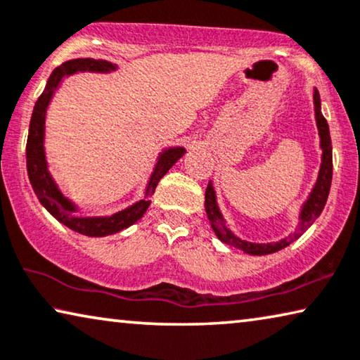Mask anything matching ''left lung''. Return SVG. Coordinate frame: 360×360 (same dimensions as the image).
<instances>
[{"label": "left lung", "instance_id": "left-lung-1", "mask_svg": "<svg viewBox=\"0 0 360 360\" xmlns=\"http://www.w3.org/2000/svg\"><path fill=\"white\" fill-rule=\"evenodd\" d=\"M314 105H315V117H316V127H319L320 139H321V149H323V158H321V167L319 174V180H316V185L314 186V191L307 202L302 207L300 212V224L295 231L288 236L283 240L273 242V243H252L247 240H242L238 238L236 233H233L231 229H229L226 224H224V219L219 212L217 202H216V195L214 188H212L211 184H207L206 195H205V206H206V214L207 219L211 221L212 231L216 232V236L221 238L224 243L232 245L242 252L248 255H269L274 252H279L288 247V245L297 240L302 233H304L307 229H309L311 224L315 222V219L321 214L323 207L326 205L328 195H330L331 188V179H333V148H331V138H330V128H328L326 118L321 115V105H320V96L319 91L314 94Z\"/></svg>", "mask_w": 360, "mask_h": 360}]
</instances>
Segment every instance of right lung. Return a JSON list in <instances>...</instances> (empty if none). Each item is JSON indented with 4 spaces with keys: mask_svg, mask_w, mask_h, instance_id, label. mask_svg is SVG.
<instances>
[{
    "mask_svg": "<svg viewBox=\"0 0 360 360\" xmlns=\"http://www.w3.org/2000/svg\"><path fill=\"white\" fill-rule=\"evenodd\" d=\"M115 70V65L105 60H94V58H77L66 61L55 71L51 72L49 82H46L44 92L35 102L32 118H30L29 127V136H27V146H25V159H27V174L30 185L37 195L39 201L44 205L46 211L50 212L55 219H58L61 224L66 227L72 229L75 232H79L82 236L89 237H103L110 236V233H117L123 229L133 226L134 222L139 221L143 214L150 205V195H153L155 186H158L159 180L167 174L169 169L179 160L181 155L185 154L184 148H172L164 150L160 154L155 165L154 174L150 175L148 190L141 201L136 205L127 207V210L117 212V214L107 216V217H79L75 214L76 207L70 200L61 195V191L56 188L55 181L51 180L46 169V160L44 153V133H45V112L49 107V102L56 87H58L60 81L65 76L75 75L77 71H98V72H108Z\"/></svg>",
    "mask_w": 360,
    "mask_h": 360,
    "instance_id": "1",
    "label": "right lung"
}]
</instances>
